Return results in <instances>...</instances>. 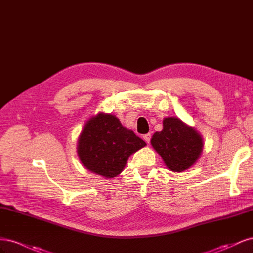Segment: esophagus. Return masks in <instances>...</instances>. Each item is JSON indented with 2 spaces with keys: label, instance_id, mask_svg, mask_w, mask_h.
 <instances>
[{
  "label": "esophagus",
  "instance_id": "esophagus-1",
  "mask_svg": "<svg viewBox=\"0 0 253 253\" xmlns=\"http://www.w3.org/2000/svg\"><path fill=\"white\" fill-rule=\"evenodd\" d=\"M143 139H144V141L145 142H150V140H151V133H148V134H145V135H143Z\"/></svg>",
  "mask_w": 253,
  "mask_h": 253
}]
</instances>
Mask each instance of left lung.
<instances>
[{
    "mask_svg": "<svg viewBox=\"0 0 253 253\" xmlns=\"http://www.w3.org/2000/svg\"><path fill=\"white\" fill-rule=\"evenodd\" d=\"M163 124V131L156 132L152 137L153 148L171 171H185L201 156L202 137L176 117L165 118Z\"/></svg>",
    "mask_w": 253,
    "mask_h": 253,
    "instance_id": "obj_1",
    "label": "left lung"
}]
</instances>
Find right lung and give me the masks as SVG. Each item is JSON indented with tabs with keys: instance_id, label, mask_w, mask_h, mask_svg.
<instances>
[{
	"instance_id": "1",
	"label": "right lung",
	"mask_w": 253,
	"mask_h": 253,
	"mask_svg": "<svg viewBox=\"0 0 253 253\" xmlns=\"http://www.w3.org/2000/svg\"><path fill=\"white\" fill-rule=\"evenodd\" d=\"M147 144L112 114L100 113L84 126L78 140L83 166L106 178L116 177L133 153Z\"/></svg>"
}]
</instances>
